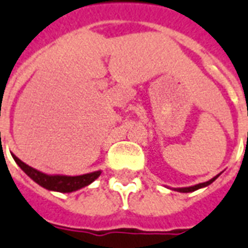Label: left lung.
<instances>
[{"label": "left lung", "mask_w": 248, "mask_h": 248, "mask_svg": "<svg viewBox=\"0 0 248 248\" xmlns=\"http://www.w3.org/2000/svg\"><path fill=\"white\" fill-rule=\"evenodd\" d=\"M221 173L216 174L214 178H211V180H208V181L206 182H201V184H197V185H193V186H187V187H173L172 190H176V191H180V193H191V191H195V190L198 189H202V187H206V186L211 185L212 182L216 180V178L218 177Z\"/></svg>", "instance_id": "8db88e82"}]
</instances>
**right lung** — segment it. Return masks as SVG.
<instances>
[{
	"label": "right lung",
	"instance_id": "1",
	"mask_svg": "<svg viewBox=\"0 0 248 248\" xmlns=\"http://www.w3.org/2000/svg\"><path fill=\"white\" fill-rule=\"evenodd\" d=\"M11 156L14 158L15 163L22 168L23 172L28 177L32 178L36 184L42 186L44 189L50 190V191H58V193H72V191H76L78 189H82V187H85L93 181H95L102 173V170H94V172L81 174V176L47 174L41 172V170H34L26 163H23L14 154H11Z\"/></svg>",
	"mask_w": 248,
	"mask_h": 248
}]
</instances>
